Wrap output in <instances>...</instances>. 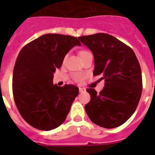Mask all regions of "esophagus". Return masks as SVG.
Wrapping results in <instances>:
<instances>
[{
	"instance_id": "obj_1",
	"label": "esophagus",
	"mask_w": 155,
	"mask_h": 155,
	"mask_svg": "<svg viewBox=\"0 0 155 155\" xmlns=\"http://www.w3.org/2000/svg\"><path fill=\"white\" fill-rule=\"evenodd\" d=\"M79 91H80L81 93H84L86 91V89L84 87H79Z\"/></svg>"
}]
</instances>
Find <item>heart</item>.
Instances as JSON below:
<instances>
[{
  "label": "heart",
  "instance_id": "obj_1",
  "mask_svg": "<svg viewBox=\"0 0 155 155\" xmlns=\"http://www.w3.org/2000/svg\"><path fill=\"white\" fill-rule=\"evenodd\" d=\"M88 53V51H86V50H82V51H81L80 53H79V55H80V57H81V56L84 55V53Z\"/></svg>",
  "mask_w": 155,
  "mask_h": 155
}]
</instances>
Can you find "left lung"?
<instances>
[{"mask_svg":"<svg viewBox=\"0 0 155 155\" xmlns=\"http://www.w3.org/2000/svg\"><path fill=\"white\" fill-rule=\"evenodd\" d=\"M94 55V76L101 75L105 87L97 93L87 88L91 100L84 106L92 123L104 128L124 124L134 114L142 92V74L134 52L106 33L78 37Z\"/></svg>","mask_w":155,"mask_h":155,"instance_id":"1","label":"left lung"}]
</instances>
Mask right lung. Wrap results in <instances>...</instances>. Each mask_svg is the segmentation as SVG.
I'll use <instances>...</instances> for the list:
<instances>
[{
	"mask_svg": "<svg viewBox=\"0 0 155 155\" xmlns=\"http://www.w3.org/2000/svg\"><path fill=\"white\" fill-rule=\"evenodd\" d=\"M74 46H81L76 37L45 34L19 53L12 78L14 100L22 118L31 127L51 130L67 118L78 87L53 84V73Z\"/></svg>",
	"mask_w": 155,
	"mask_h": 155,
	"instance_id": "1",
	"label": "right lung"
}]
</instances>
